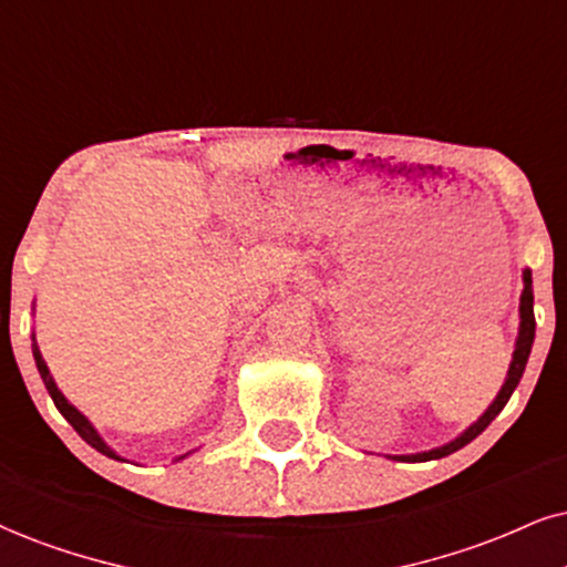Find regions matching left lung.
<instances>
[{"mask_svg":"<svg viewBox=\"0 0 567 567\" xmlns=\"http://www.w3.org/2000/svg\"><path fill=\"white\" fill-rule=\"evenodd\" d=\"M534 333H536V318H534V289H530V270H523V295H520V331H518V341H515V352H513V362H509V370H507V379H505V386L499 389L497 400L488 404V410L484 415L478 417L476 423L471 425L465 433H460L457 439L450 444L439 446V450H431V452H421V454H396V457L391 460H404V463H425V460H439V457H446V454L463 450L465 444H471L473 439L478 436V433L486 431V425L494 421V417L499 415L502 408H505L509 396H513L515 386H518L520 379H523V370H526V362H528V354H530V344H534Z\"/></svg>","mask_w":567,"mask_h":567,"instance_id":"left-lung-1","label":"left lung"}]
</instances>
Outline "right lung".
I'll list each match as a JSON object with an SVG mask.
<instances>
[{"label": "right lung", "instance_id": "1", "mask_svg": "<svg viewBox=\"0 0 567 567\" xmlns=\"http://www.w3.org/2000/svg\"><path fill=\"white\" fill-rule=\"evenodd\" d=\"M33 360H37V368H39V373H41V381H44V386H47V391H49V396H52V402H54V408H58L60 412H62V417H65V421L73 425L75 431H79V436L83 439V442L86 444H91L94 446L96 452H102V454H107V457H113V460H121L117 457V454L110 450L107 444L102 442V436L100 433H96V429L94 425H91L86 417L81 415L79 410L73 408V404H70L65 396H62V391L58 389V383H54V379L52 375H49V368H47V362H44V358H41V352H39V347L33 344Z\"/></svg>", "mask_w": 567, "mask_h": 567}]
</instances>
